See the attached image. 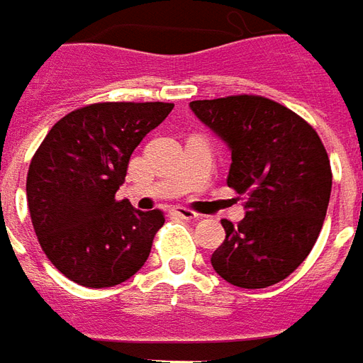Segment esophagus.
Segmentation results:
<instances>
[{"label":"esophagus","mask_w":363,"mask_h":363,"mask_svg":"<svg viewBox=\"0 0 363 363\" xmlns=\"http://www.w3.org/2000/svg\"><path fill=\"white\" fill-rule=\"evenodd\" d=\"M172 213H174L176 217L184 218V220H197V218H199V215H197V213L186 209V207H174V209H172Z\"/></svg>","instance_id":"obj_1"}]
</instances>
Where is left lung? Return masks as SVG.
Instances as JSON below:
<instances>
[{
	"label": "left lung",
	"mask_w": 363,
	"mask_h": 363,
	"mask_svg": "<svg viewBox=\"0 0 363 363\" xmlns=\"http://www.w3.org/2000/svg\"><path fill=\"white\" fill-rule=\"evenodd\" d=\"M189 107L228 145L227 184L246 199L238 225L220 220L227 238L211 256L213 268L244 289L284 281L309 256L325 223L333 169L320 136L297 113L262 95Z\"/></svg>",
	"instance_id": "1"
}]
</instances>
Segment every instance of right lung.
Wrapping results in <instances>:
<instances>
[{
	"label": "right lung",
	"mask_w": 363,
	"mask_h": 363,
	"mask_svg": "<svg viewBox=\"0 0 363 363\" xmlns=\"http://www.w3.org/2000/svg\"><path fill=\"white\" fill-rule=\"evenodd\" d=\"M174 104L105 101L68 113L33 156L27 203L38 244L60 274L84 287H113L145 266L160 209L115 199L130 154Z\"/></svg>",
	"instance_id": "right-lung-1"
}]
</instances>
